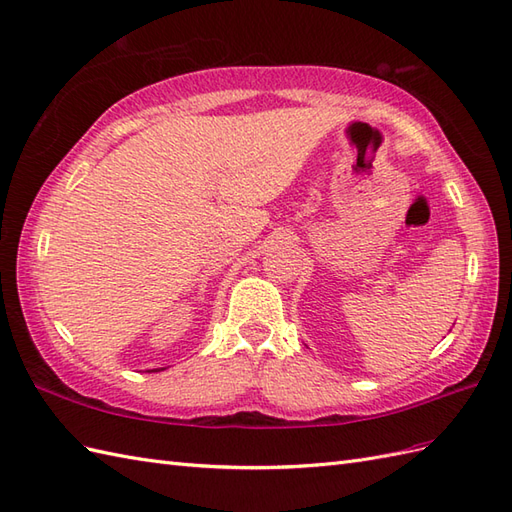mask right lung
<instances>
[{
    "label": "right lung",
    "instance_id": "add662e5",
    "mask_svg": "<svg viewBox=\"0 0 512 512\" xmlns=\"http://www.w3.org/2000/svg\"><path fill=\"white\" fill-rule=\"evenodd\" d=\"M153 372H157V370H153Z\"/></svg>",
    "mask_w": 512,
    "mask_h": 512
}]
</instances>
